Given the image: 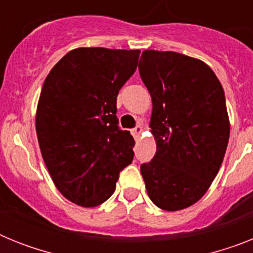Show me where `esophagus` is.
I'll use <instances>...</instances> for the list:
<instances>
[{"label": "esophagus", "instance_id": "obj_1", "mask_svg": "<svg viewBox=\"0 0 253 253\" xmlns=\"http://www.w3.org/2000/svg\"><path fill=\"white\" fill-rule=\"evenodd\" d=\"M142 131H143L142 126H140V125H137V126H135V128H134L133 130H131V133H133L134 137L138 138L140 135V134H142Z\"/></svg>", "mask_w": 253, "mask_h": 253}]
</instances>
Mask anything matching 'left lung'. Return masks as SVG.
Listing matches in <instances>:
<instances>
[{"label": "left lung", "mask_w": 253, "mask_h": 253, "mask_svg": "<svg viewBox=\"0 0 253 253\" xmlns=\"http://www.w3.org/2000/svg\"><path fill=\"white\" fill-rule=\"evenodd\" d=\"M138 68L151 93L157 143L154 157L140 166L147 193L161 209H185L207 193L224 158V91L208 64L176 51L144 50Z\"/></svg>", "instance_id": "left-lung-1"}]
</instances>
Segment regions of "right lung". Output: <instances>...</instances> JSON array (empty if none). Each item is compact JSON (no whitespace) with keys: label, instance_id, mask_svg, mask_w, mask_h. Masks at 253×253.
Returning <instances> with one entry per match:
<instances>
[{"label":"right lung","instance_id":"right-lung-1","mask_svg":"<svg viewBox=\"0 0 253 253\" xmlns=\"http://www.w3.org/2000/svg\"><path fill=\"white\" fill-rule=\"evenodd\" d=\"M140 50L78 48L44 81L37 134L51 180L62 195L92 208L113 195L135 144L119 128L116 97L135 72Z\"/></svg>","mask_w":253,"mask_h":253}]
</instances>
